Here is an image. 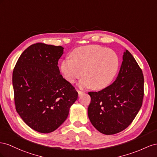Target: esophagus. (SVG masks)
<instances>
[{
	"mask_svg": "<svg viewBox=\"0 0 157 157\" xmlns=\"http://www.w3.org/2000/svg\"><path fill=\"white\" fill-rule=\"evenodd\" d=\"M78 93L79 94V95H82V94L84 93L83 91H79V90H78Z\"/></svg>",
	"mask_w": 157,
	"mask_h": 157,
	"instance_id": "esophagus-1",
	"label": "esophagus"
}]
</instances>
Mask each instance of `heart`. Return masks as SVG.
<instances>
[{
  "mask_svg": "<svg viewBox=\"0 0 157 157\" xmlns=\"http://www.w3.org/2000/svg\"><path fill=\"white\" fill-rule=\"evenodd\" d=\"M70 57L71 59H64L60 64V71L65 79L74 83L83 75L85 78L80 85L89 86L94 90L109 86L120 66L118 54L113 49L100 45L78 47L71 52Z\"/></svg>",
  "mask_w": 157,
  "mask_h": 157,
  "instance_id": "obj_1",
  "label": "heart"
}]
</instances>
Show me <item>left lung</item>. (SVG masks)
<instances>
[{"label":"left lung","instance_id":"obj_1","mask_svg":"<svg viewBox=\"0 0 157 157\" xmlns=\"http://www.w3.org/2000/svg\"><path fill=\"white\" fill-rule=\"evenodd\" d=\"M88 116L98 132L113 135L127 128L142 106L144 78L132 54L125 51L118 77L109 86L89 92Z\"/></svg>","mask_w":157,"mask_h":157}]
</instances>
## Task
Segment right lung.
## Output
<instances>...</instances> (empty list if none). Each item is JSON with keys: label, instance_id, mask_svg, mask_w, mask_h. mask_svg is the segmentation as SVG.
Masks as SVG:
<instances>
[{"label": "right lung", "instance_id": "obj_1", "mask_svg": "<svg viewBox=\"0 0 157 157\" xmlns=\"http://www.w3.org/2000/svg\"><path fill=\"white\" fill-rule=\"evenodd\" d=\"M64 48L38 43L22 52L12 74L16 110L34 130L52 132L66 120L78 92L60 74Z\"/></svg>", "mask_w": 157, "mask_h": 157}]
</instances>
